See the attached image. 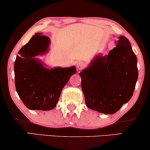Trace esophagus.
Listing matches in <instances>:
<instances>
[{"label": "esophagus", "instance_id": "esophagus-1", "mask_svg": "<svg viewBox=\"0 0 150 150\" xmlns=\"http://www.w3.org/2000/svg\"><path fill=\"white\" fill-rule=\"evenodd\" d=\"M85 66H86L85 63L83 62H79V63H78V64H77V68H78V69H79V70L83 69Z\"/></svg>", "mask_w": 150, "mask_h": 150}]
</instances>
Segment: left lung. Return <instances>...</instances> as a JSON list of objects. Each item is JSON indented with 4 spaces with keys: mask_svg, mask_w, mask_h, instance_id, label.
<instances>
[{
    "mask_svg": "<svg viewBox=\"0 0 150 150\" xmlns=\"http://www.w3.org/2000/svg\"><path fill=\"white\" fill-rule=\"evenodd\" d=\"M107 56L98 55L79 73L88 108L113 114L132 98L138 79L137 58L129 40L120 36Z\"/></svg>",
    "mask_w": 150,
    "mask_h": 150,
    "instance_id": "1",
    "label": "left lung"
}]
</instances>
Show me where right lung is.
<instances>
[{
    "instance_id": "obj_1",
    "label": "right lung",
    "mask_w": 150,
    "mask_h": 150,
    "mask_svg": "<svg viewBox=\"0 0 150 150\" xmlns=\"http://www.w3.org/2000/svg\"><path fill=\"white\" fill-rule=\"evenodd\" d=\"M48 37L38 33L18 52L14 63L15 85L24 105L29 109L52 110L63 88L76 72L74 66L46 69L35 57L48 51Z\"/></svg>"
}]
</instances>
